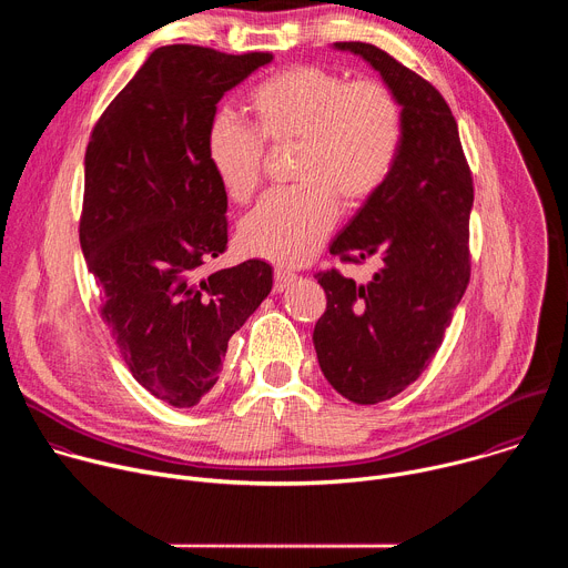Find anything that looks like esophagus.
I'll list each match as a JSON object with an SVG mask.
<instances>
[{"label": "esophagus", "instance_id": "1", "mask_svg": "<svg viewBox=\"0 0 568 568\" xmlns=\"http://www.w3.org/2000/svg\"><path fill=\"white\" fill-rule=\"evenodd\" d=\"M294 278H296L294 274L283 272V270H276V274H274V292H276V294L283 292L285 287H290V283H292Z\"/></svg>", "mask_w": 568, "mask_h": 568}]
</instances>
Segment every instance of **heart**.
Masks as SVG:
<instances>
[{
  "instance_id": "b5f03b06",
  "label": "heart",
  "mask_w": 568,
  "mask_h": 568,
  "mask_svg": "<svg viewBox=\"0 0 568 568\" xmlns=\"http://www.w3.org/2000/svg\"><path fill=\"white\" fill-rule=\"evenodd\" d=\"M256 128L222 112L206 130V159L224 195L247 204L263 180L265 143L294 145L292 180L301 186L267 195L240 226L247 254L298 267L333 231L339 203L366 204L388 180L402 145V110L373 78L348 80L301 64L252 92Z\"/></svg>"
}]
</instances>
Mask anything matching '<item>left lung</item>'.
Segmentation results:
<instances>
[{
	"label": "left lung",
	"instance_id": "obj_1",
	"mask_svg": "<svg viewBox=\"0 0 568 568\" xmlns=\"http://www.w3.org/2000/svg\"><path fill=\"white\" fill-rule=\"evenodd\" d=\"M362 55L402 108V145L386 184L335 237L344 263L379 258L359 285L339 270L318 272L326 312L314 326L318 366L337 393L377 404L429 366L469 283L471 171L456 119L440 92L366 42H335Z\"/></svg>",
	"mask_w": 568,
	"mask_h": 568
}]
</instances>
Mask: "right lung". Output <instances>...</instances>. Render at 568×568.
Segmentation results:
<instances>
[{"mask_svg":"<svg viewBox=\"0 0 568 568\" xmlns=\"http://www.w3.org/2000/svg\"><path fill=\"white\" fill-rule=\"evenodd\" d=\"M272 53L154 49L97 121L80 247L132 377L189 409L215 386L229 339L272 292V265L202 276L226 250V195L206 159L220 99Z\"/></svg>","mask_w":568,"mask_h":568,"instance_id":"right-lung-1","label":"right lung"}]
</instances>
